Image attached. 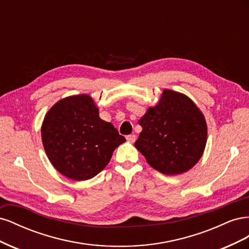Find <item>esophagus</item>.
<instances>
[{
	"instance_id": "1",
	"label": "esophagus",
	"mask_w": 249,
	"mask_h": 249,
	"mask_svg": "<svg viewBox=\"0 0 249 249\" xmlns=\"http://www.w3.org/2000/svg\"><path fill=\"white\" fill-rule=\"evenodd\" d=\"M126 140L127 141H130V142H135V141H136V135H135V134H131V135H127V136H126Z\"/></svg>"
}]
</instances>
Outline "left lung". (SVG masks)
<instances>
[{"mask_svg": "<svg viewBox=\"0 0 249 249\" xmlns=\"http://www.w3.org/2000/svg\"><path fill=\"white\" fill-rule=\"evenodd\" d=\"M142 132L135 146L147 163L164 175H179L201 158L207 142V124L189 97L165 89L155 107L139 119Z\"/></svg>", "mask_w": 249, "mask_h": 249, "instance_id": "1", "label": "left lung"}]
</instances>
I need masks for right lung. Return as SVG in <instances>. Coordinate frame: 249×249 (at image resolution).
<instances>
[{
  "label": "right lung",
  "instance_id": "obj_1",
  "mask_svg": "<svg viewBox=\"0 0 249 249\" xmlns=\"http://www.w3.org/2000/svg\"><path fill=\"white\" fill-rule=\"evenodd\" d=\"M41 138L53 166L74 180L95 177L125 141L112 124L100 118L99 109L87 94L56 103L44 117Z\"/></svg>",
  "mask_w": 249,
  "mask_h": 249
}]
</instances>
